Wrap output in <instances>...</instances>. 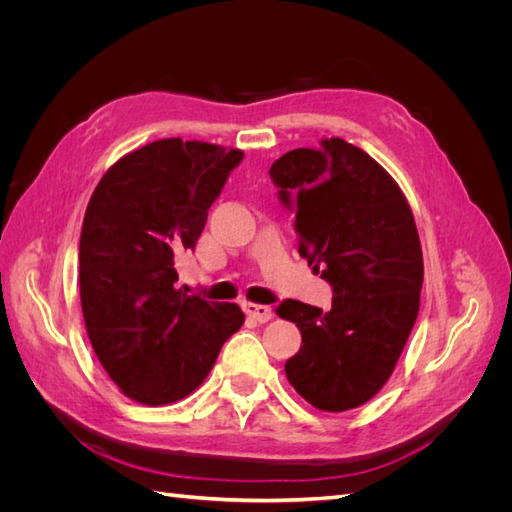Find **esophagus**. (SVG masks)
Segmentation results:
<instances>
[{
  "instance_id": "1",
  "label": "esophagus",
  "mask_w": 512,
  "mask_h": 512,
  "mask_svg": "<svg viewBox=\"0 0 512 512\" xmlns=\"http://www.w3.org/2000/svg\"><path fill=\"white\" fill-rule=\"evenodd\" d=\"M243 312H245L247 316H250V318H254L256 322H260V324H265V322H269V320L273 318V312H271L269 305L243 303Z\"/></svg>"
}]
</instances>
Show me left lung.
Returning <instances> with one entry per match:
<instances>
[{
  "mask_svg": "<svg viewBox=\"0 0 512 512\" xmlns=\"http://www.w3.org/2000/svg\"><path fill=\"white\" fill-rule=\"evenodd\" d=\"M269 175L294 209L299 254L333 286L329 312L292 299L277 307L301 331L286 378L318 410L359 408L391 378L418 316L423 250L408 198L337 136L284 153Z\"/></svg>",
  "mask_w": 512,
  "mask_h": 512,
  "instance_id": "left-lung-1",
  "label": "left lung"
}]
</instances>
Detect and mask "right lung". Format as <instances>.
I'll list each match as a JSON object with an SVG mask.
<instances>
[{"instance_id":"right-lung-1","label":"right lung","mask_w":512,"mask_h":512,"mask_svg":"<svg viewBox=\"0 0 512 512\" xmlns=\"http://www.w3.org/2000/svg\"><path fill=\"white\" fill-rule=\"evenodd\" d=\"M241 149L162 138L106 170L85 211L79 286L85 329L119 391L168 406L205 382L245 320L237 303L175 288V258L192 250Z\"/></svg>"}]
</instances>
